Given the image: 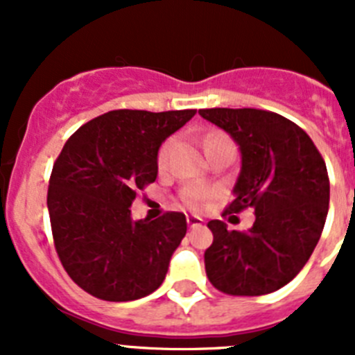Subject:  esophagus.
<instances>
[{
    "label": "esophagus",
    "instance_id": "34e87169",
    "mask_svg": "<svg viewBox=\"0 0 355 355\" xmlns=\"http://www.w3.org/2000/svg\"><path fill=\"white\" fill-rule=\"evenodd\" d=\"M187 222L190 227H199V225L202 224V218H200V216H196V215H190V216H187Z\"/></svg>",
    "mask_w": 355,
    "mask_h": 355
}]
</instances>
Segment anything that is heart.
<instances>
[{
	"label": "heart",
	"instance_id": "b5f03b06",
	"mask_svg": "<svg viewBox=\"0 0 355 355\" xmlns=\"http://www.w3.org/2000/svg\"><path fill=\"white\" fill-rule=\"evenodd\" d=\"M224 140H227V137H224V135H220V133L208 135L205 140V150L208 149L209 146H213V144L224 142ZM174 147H175L174 139L167 140V142L163 144L162 149H159V155H158L159 168L167 167V163H168V159H171V155H172V150H174ZM206 197H208V192H206L205 188H200V187H190V188H187V190H183V193H181V200H183L187 206H190V208H199Z\"/></svg>",
	"mask_w": 355,
	"mask_h": 355
}]
</instances>
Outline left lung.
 <instances>
[{
    "label": "left lung",
    "instance_id": "obj_1",
    "mask_svg": "<svg viewBox=\"0 0 355 355\" xmlns=\"http://www.w3.org/2000/svg\"><path fill=\"white\" fill-rule=\"evenodd\" d=\"M199 115L220 128L240 150L241 167L225 213L254 208L249 231L208 227L205 252L209 283L227 295H266L302 270L329 211V175L313 140L297 124L256 108H208Z\"/></svg>",
    "mask_w": 355,
    "mask_h": 355
}]
</instances>
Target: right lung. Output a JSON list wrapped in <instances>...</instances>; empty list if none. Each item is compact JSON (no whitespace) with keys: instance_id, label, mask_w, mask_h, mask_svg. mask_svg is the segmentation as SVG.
Wrapping results in <instances>:
<instances>
[{"instance_id":"add662e5","label":"right lung","mask_w":355,"mask_h":355,"mask_svg":"<svg viewBox=\"0 0 355 355\" xmlns=\"http://www.w3.org/2000/svg\"><path fill=\"white\" fill-rule=\"evenodd\" d=\"M196 110H114L65 142L53 165L48 209L69 277L110 302L142 299L162 286L187 234L183 213L133 220L137 190L158 175V150Z\"/></svg>"}]
</instances>
